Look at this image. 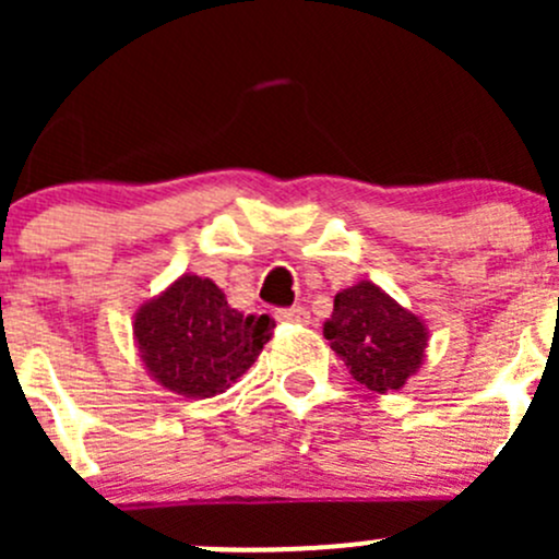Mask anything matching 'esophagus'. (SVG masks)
<instances>
[{
    "label": "esophagus",
    "mask_w": 559,
    "mask_h": 559,
    "mask_svg": "<svg viewBox=\"0 0 559 559\" xmlns=\"http://www.w3.org/2000/svg\"><path fill=\"white\" fill-rule=\"evenodd\" d=\"M275 319L284 321V324H308L311 313L300 306H292V308H281V311L275 313Z\"/></svg>",
    "instance_id": "1"
}]
</instances>
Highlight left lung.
<instances>
[{
    "mask_svg": "<svg viewBox=\"0 0 559 559\" xmlns=\"http://www.w3.org/2000/svg\"><path fill=\"white\" fill-rule=\"evenodd\" d=\"M324 337L354 381L381 394L403 386L427 348L425 324L370 281L337 292Z\"/></svg>",
    "mask_w": 559,
    "mask_h": 559,
    "instance_id": "obj_1",
    "label": "left lung"
}]
</instances>
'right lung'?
I'll return each instance as SVG.
<instances>
[{
    "instance_id": "1",
    "label": "right lung",
    "mask_w": 559,
    "mask_h": 559,
    "mask_svg": "<svg viewBox=\"0 0 559 559\" xmlns=\"http://www.w3.org/2000/svg\"><path fill=\"white\" fill-rule=\"evenodd\" d=\"M275 321L229 308L211 278L183 275L134 316V337L145 368L162 386L186 397H213L240 379Z\"/></svg>"
}]
</instances>
